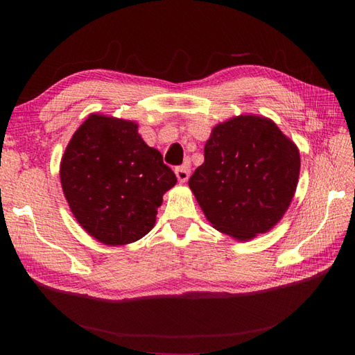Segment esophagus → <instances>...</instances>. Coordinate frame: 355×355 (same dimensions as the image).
I'll list each match as a JSON object with an SVG mask.
<instances>
[{
  "label": "esophagus",
  "instance_id": "esophagus-1",
  "mask_svg": "<svg viewBox=\"0 0 355 355\" xmlns=\"http://www.w3.org/2000/svg\"><path fill=\"white\" fill-rule=\"evenodd\" d=\"M175 173H176L178 179H179V182H182V184H184V182H187V180L189 179V175H191V167H189V164L179 166V167H176Z\"/></svg>",
  "mask_w": 355,
  "mask_h": 355
}]
</instances>
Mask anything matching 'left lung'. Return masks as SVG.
Returning <instances> with one entry per match:
<instances>
[{
    "label": "left lung",
    "mask_w": 355,
    "mask_h": 355,
    "mask_svg": "<svg viewBox=\"0 0 355 355\" xmlns=\"http://www.w3.org/2000/svg\"><path fill=\"white\" fill-rule=\"evenodd\" d=\"M299 168L296 145L275 123L240 115L213 128L189 188L214 228L250 240L283 218Z\"/></svg>",
    "instance_id": "1"
}]
</instances>
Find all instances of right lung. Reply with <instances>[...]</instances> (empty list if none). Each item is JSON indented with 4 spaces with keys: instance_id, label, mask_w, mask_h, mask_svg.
I'll return each mask as SVG.
<instances>
[{
    "instance_id": "add662e5",
    "label": "right lung",
    "mask_w": 355,
    "mask_h": 355,
    "mask_svg": "<svg viewBox=\"0 0 355 355\" xmlns=\"http://www.w3.org/2000/svg\"><path fill=\"white\" fill-rule=\"evenodd\" d=\"M60 182L81 227L103 244L123 245L151 231L176 176L137 124L93 114L65 149Z\"/></svg>"
}]
</instances>
